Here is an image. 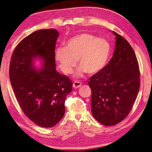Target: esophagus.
<instances>
[{"label": "esophagus", "instance_id": "1", "mask_svg": "<svg viewBox=\"0 0 152 152\" xmlns=\"http://www.w3.org/2000/svg\"><path fill=\"white\" fill-rule=\"evenodd\" d=\"M81 86H82V83H81V82H80L75 81L73 83V88H75V89L79 88V87H80Z\"/></svg>", "mask_w": 152, "mask_h": 152}]
</instances>
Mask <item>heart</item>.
I'll return each instance as SVG.
<instances>
[{
  "mask_svg": "<svg viewBox=\"0 0 152 152\" xmlns=\"http://www.w3.org/2000/svg\"><path fill=\"white\" fill-rule=\"evenodd\" d=\"M111 53V45L107 40L93 34L82 33L66 41L65 48L55 51V59L65 74H71L77 65L80 66L76 77H81L86 72L90 75L102 72L107 65Z\"/></svg>",
  "mask_w": 152,
  "mask_h": 152,
  "instance_id": "1",
  "label": "heart"
}]
</instances>
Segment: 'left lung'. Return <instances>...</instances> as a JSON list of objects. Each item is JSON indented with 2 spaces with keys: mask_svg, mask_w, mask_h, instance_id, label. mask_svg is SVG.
Masks as SVG:
<instances>
[{
  "mask_svg": "<svg viewBox=\"0 0 152 152\" xmlns=\"http://www.w3.org/2000/svg\"><path fill=\"white\" fill-rule=\"evenodd\" d=\"M115 36L113 55L103 70L90 78L91 110L103 125H115L125 118L134 104L140 86L139 65L127 41Z\"/></svg>",
  "mask_w": 152,
  "mask_h": 152,
  "instance_id": "obj_1",
  "label": "left lung"
}]
</instances>
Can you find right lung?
<instances>
[{
	"label": "right lung",
	"instance_id": "1",
	"mask_svg": "<svg viewBox=\"0 0 152 152\" xmlns=\"http://www.w3.org/2000/svg\"><path fill=\"white\" fill-rule=\"evenodd\" d=\"M56 30L35 31L18 44L12 55L10 77L23 112L40 127L57 124L65 113V101L72 90L68 77L58 72L54 50ZM39 60L40 69L35 65Z\"/></svg>",
	"mask_w": 152,
	"mask_h": 152
}]
</instances>
